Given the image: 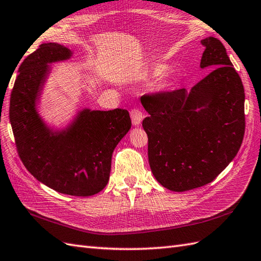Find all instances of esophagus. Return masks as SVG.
Masks as SVG:
<instances>
[{
	"label": "esophagus",
	"mask_w": 261,
	"mask_h": 261,
	"mask_svg": "<svg viewBox=\"0 0 261 261\" xmlns=\"http://www.w3.org/2000/svg\"><path fill=\"white\" fill-rule=\"evenodd\" d=\"M130 116H131V120H132V124L135 125V126H137V125H139L140 123H141L142 119H143L142 112L140 111L139 109H133V110H131Z\"/></svg>",
	"instance_id": "34e87169"
}]
</instances>
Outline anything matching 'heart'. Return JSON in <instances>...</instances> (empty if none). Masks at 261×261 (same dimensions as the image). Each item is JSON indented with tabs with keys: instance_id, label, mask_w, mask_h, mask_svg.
I'll return each instance as SVG.
<instances>
[{
	"instance_id": "obj_1",
	"label": "heart",
	"mask_w": 261,
	"mask_h": 261,
	"mask_svg": "<svg viewBox=\"0 0 261 261\" xmlns=\"http://www.w3.org/2000/svg\"><path fill=\"white\" fill-rule=\"evenodd\" d=\"M165 70H166V68H165L164 66H159V67H156V68H154V70L152 71V75L154 76V77L162 76L163 73L165 72Z\"/></svg>"
}]
</instances>
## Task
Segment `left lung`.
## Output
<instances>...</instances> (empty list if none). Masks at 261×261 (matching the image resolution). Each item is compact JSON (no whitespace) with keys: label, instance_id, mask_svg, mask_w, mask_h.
<instances>
[{"label":"left lung","instance_id":"1","mask_svg":"<svg viewBox=\"0 0 261 261\" xmlns=\"http://www.w3.org/2000/svg\"><path fill=\"white\" fill-rule=\"evenodd\" d=\"M200 68L208 75L188 91L142 96L148 111L149 163L165 189L185 192L211 183L238 153L245 133V91L224 45L202 41Z\"/></svg>","mask_w":261,"mask_h":261}]
</instances>
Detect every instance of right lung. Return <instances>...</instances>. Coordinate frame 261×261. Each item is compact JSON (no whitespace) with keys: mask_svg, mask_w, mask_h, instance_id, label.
Returning <instances> with one entry per match:
<instances>
[{"mask_svg":"<svg viewBox=\"0 0 261 261\" xmlns=\"http://www.w3.org/2000/svg\"><path fill=\"white\" fill-rule=\"evenodd\" d=\"M73 53L45 43L26 57L11 93L10 121L18 155L37 181L62 194L91 196L109 181L113 150L131 128L129 112L84 108L63 128H53L38 111L50 64Z\"/></svg>","mask_w":261,"mask_h":261,"instance_id":"obj_1","label":"right lung"}]
</instances>
